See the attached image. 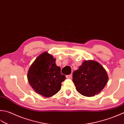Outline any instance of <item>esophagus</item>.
<instances>
[{
    "mask_svg": "<svg viewBox=\"0 0 124 124\" xmlns=\"http://www.w3.org/2000/svg\"><path fill=\"white\" fill-rule=\"evenodd\" d=\"M66 77L67 78H71L72 77V74H70V75H68L66 76Z\"/></svg>",
    "mask_w": 124,
    "mask_h": 124,
    "instance_id": "esophagus-1",
    "label": "esophagus"
}]
</instances>
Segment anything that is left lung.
I'll return each instance as SVG.
<instances>
[{
    "mask_svg": "<svg viewBox=\"0 0 124 124\" xmlns=\"http://www.w3.org/2000/svg\"><path fill=\"white\" fill-rule=\"evenodd\" d=\"M77 91L85 96L92 97L102 90L108 81L107 72L99 63L85 61L72 75Z\"/></svg>",
    "mask_w": 124,
    "mask_h": 124,
    "instance_id": "left-lung-1",
    "label": "left lung"
}]
</instances>
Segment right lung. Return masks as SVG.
<instances>
[{
	"instance_id": "add662e5",
	"label": "right lung",
	"mask_w": 124,
	"mask_h": 124,
	"mask_svg": "<svg viewBox=\"0 0 124 124\" xmlns=\"http://www.w3.org/2000/svg\"><path fill=\"white\" fill-rule=\"evenodd\" d=\"M52 55L44 52L36 58L28 70L29 83L36 93L45 97L54 95L61 88V83L66 78L61 73V68L55 63Z\"/></svg>"
}]
</instances>
